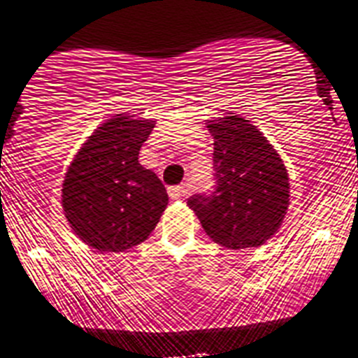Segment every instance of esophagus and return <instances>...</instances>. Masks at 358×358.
Here are the masks:
<instances>
[{"instance_id": "34e87169", "label": "esophagus", "mask_w": 358, "mask_h": 358, "mask_svg": "<svg viewBox=\"0 0 358 358\" xmlns=\"http://www.w3.org/2000/svg\"><path fill=\"white\" fill-rule=\"evenodd\" d=\"M168 192H169V198L175 199V201H180V199L185 198V194H187V187H183V185H178V187H169Z\"/></svg>"}]
</instances>
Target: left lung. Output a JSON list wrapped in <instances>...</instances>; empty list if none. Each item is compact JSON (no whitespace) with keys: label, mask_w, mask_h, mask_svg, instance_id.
I'll return each instance as SVG.
<instances>
[{"label":"left lung","mask_w":358,"mask_h":358,"mask_svg":"<svg viewBox=\"0 0 358 358\" xmlns=\"http://www.w3.org/2000/svg\"><path fill=\"white\" fill-rule=\"evenodd\" d=\"M213 136V194L187 201L206 235L238 250L259 247L282 226L289 206V175L285 162L250 120L228 113L206 120Z\"/></svg>","instance_id":"left-lung-1"}]
</instances>
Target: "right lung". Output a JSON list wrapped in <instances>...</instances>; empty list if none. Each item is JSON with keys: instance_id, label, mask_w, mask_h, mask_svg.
<instances>
[{"instance_id": "1", "label": "right lung", "mask_w": 358, "mask_h": 358, "mask_svg": "<svg viewBox=\"0 0 358 358\" xmlns=\"http://www.w3.org/2000/svg\"><path fill=\"white\" fill-rule=\"evenodd\" d=\"M153 120L115 115L73 155L62 185L70 228L90 249L123 252L145 242L168 206L157 175L139 164Z\"/></svg>"}]
</instances>
